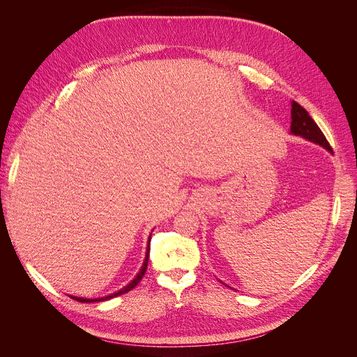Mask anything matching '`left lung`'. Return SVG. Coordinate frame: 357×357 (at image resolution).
Wrapping results in <instances>:
<instances>
[{
  "label": "left lung",
  "mask_w": 357,
  "mask_h": 357,
  "mask_svg": "<svg viewBox=\"0 0 357 357\" xmlns=\"http://www.w3.org/2000/svg\"><path fill=\"white\" fill-rule=\"evenodd\" d=\"M290 104H291L290 134L305 138V139H308V142H312V143H316L321 147H325L328 152L333 153L326 137L323 135V132L320 131V128L317 126V123L314 121H312L311 116L308 114V112L304 109V107H301L295 101H291Z\"/></svg>",
  "instance_id": "left-lung-1"
}]
</instances>
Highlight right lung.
Masks as SVG:
<instances>
[{"mask_svg": "<svg viewBox=\"0 0 357 357\" xmlns=\"http://www.w3.org/2000/svg\"><path fill=\"white\" fill-rule=\"evenodd\" d=\"M150 238H152V235H149L147 248H146V257H144L143 266H142V269H139V273L135 275V278H134V280H131V282H129L126 286H123L121 290L114 291V294H110V295L102 296V298H95V299H89V298H80V296H71V298H73V299H75V301H79V302H100V301H107V299H112V298H114V296H119V295H123V294H126V291H129V290H131V289H134V287H135V286L139 283V280L143 278V275H144V273H146V269H147V262H149V253H150Z\"/></svg>", "mask_w": 357, "mask_h": 357, "instance_id": "1", "label": "right lung"}]
</instances>
